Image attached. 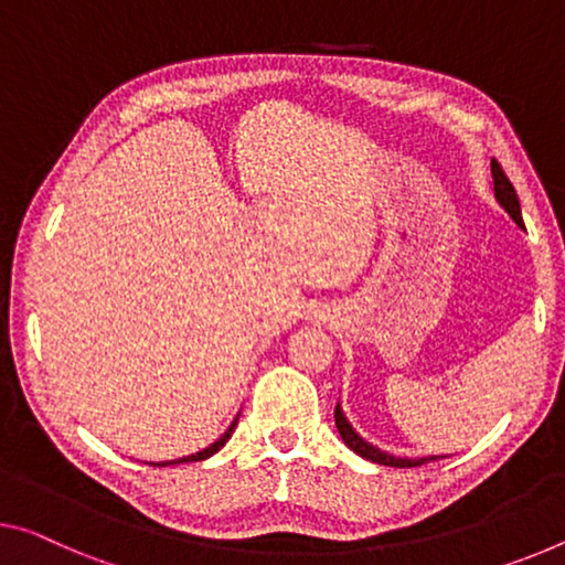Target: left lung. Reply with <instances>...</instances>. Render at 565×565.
<instances>
[{
	"instance_id": "left-lung-1",
	"label": "left lung",
	"mask_w": 565,
	"mask_h": 565,
	"mask_svg": "<svg viewBox=\"0 0 565 565\" xmlns=\"http://www.w3.org/2000/svg\"><path fill=\"white\" fill-rule=\"evenodd\" d=\"M492 192L494 199H498V204L505 210L510 216H513V222L518 227H523V214H520V202H518V194H515V186L510 184V179L505 177V171L498 161L492 159ZM335 427L338 434H341V439L345 441V447L353 449L355 455L369 459V462H376V465H386V467H419V465H427L431 459H439V457H419V459H409V457H394L384 452V449L369 445L366 439L361 437L359 431L351 427V422L345 419V414L341 409V404H335ZM445 457V455H441Z\"/></svg>"
}]
</instances>
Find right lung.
I'll return each mask as SVG.
<instances>
[{
  "label": "right lung",
  "instance_id": "add662e5",
  "mask_svg": "<svg viewBox=\"0 0 565 565\" xmlns=\"http://www.w3.org/2000/svg\"><path fill=\"white\" fill-rule=\"evenodd\" d=\"M237 419H239V414L234 416V422L230 424L227 427V431L222 434L220 439L214 441V445H210V447H204L202 452H196V455H189V457H179V459H169V462H149L151 467H167V465H181V462H202V459H206V457H212V455H216L220 452V449L227 445V439L232 437V431H234V427H237Z\"/></svg>",
  "mask_w": 565,
  "mask_h": 565
}]
</instances>
